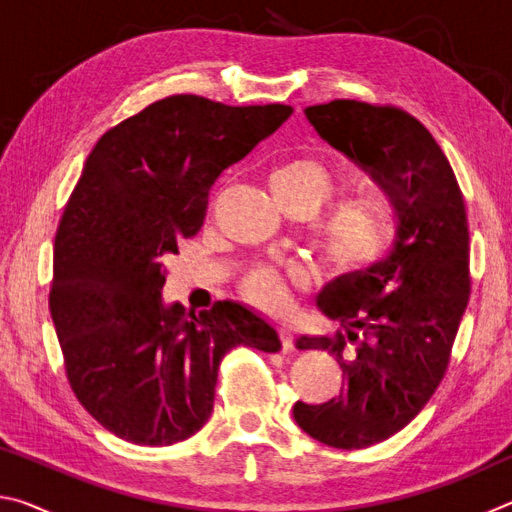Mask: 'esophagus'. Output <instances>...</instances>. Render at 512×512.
I'll return each instance as SVG.
<instances>
[{
	"label": "esophagus",
	"instance_id": "34e87169",
	"mask_svg": "<svg viewBox=\"0 0 512 512\" xmlns=\"http://www.w3.org/2000/svg\"><path fill=\"white\" fill-rule=\"evenodd\" d=\"M277 329H280L282 348L284 350H291L293 348V327L289 323H280V325H277Z\"/></svg>",
	"mask_w": 512,
	"mask_h": 512
}]
</instances>
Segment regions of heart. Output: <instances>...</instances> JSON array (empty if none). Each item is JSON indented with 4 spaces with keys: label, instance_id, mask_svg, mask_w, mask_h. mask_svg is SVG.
<instances>
[{
    "label": "heart",
    "instance_id": "1",
    "mask_svg": "<svg viewBox=\"0 0 512 512\" xmlns=\"http://www.w3.org/2000/svg\"><path fill=\"white\" fill-rule=\"evenodd\" d=\"M273 198L277 203H302L311 212L323 205L332 194V176L316 160H291L277 167L268 176ZM391 237V225L384 205L375 198H352L336 205L318 225V244L334 266L354 271L375 262L384 253ZM300 277L296 266L257 268L246 277L248 296L264 307H280L287 291L284 280Z\"/></svg>",
    "mask_w": 512,
    "mask_h": 512
}]
</instances>
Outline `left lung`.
<instances>
[{"mask_svg": "<svg viewBox=\"0 0 512 512\" xmlns=\"http://www.w3.org/2000/svg\"><path fill=\"white\" fill-rule=\"evenodd\" d=\"M314 131L391 196L388 253L327 282L316 305L343 334H302L300 350L339 357L345 388L325 404L296 402L293 418L318 443L363 449L404 429L443 379L470 298V232L445 153L397 108L336 99L305 108ZM350 340L355 348L344 352Z\"/></svg>", "mask_w": 512, "mask_h": 512, "instance_id": "obj_1", "label": "left lung"}]
</instances>
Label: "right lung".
I'll return each instance as SVG.
<instances>
[{
  "label": "right lung",
  "instance_id": "1",
  "mask_svg": "<svg viewBox=\"0 0 512 512\" xmlns=\"http://www.w3.org/2000/svg\"><path fill=\"white\" fill-rule=\"evenodd\" d=\"M291 112L173 94L110 128L88 155L56 232L49 309L69 386L128 443L194 436L214 409L225 354L282 348L277 329L239 302L198 316L167 305L162 259L201 230L216 178Z\"/></svg>",
  "mask_w": 512,
  "mask_h": 512
}]
</instances>
